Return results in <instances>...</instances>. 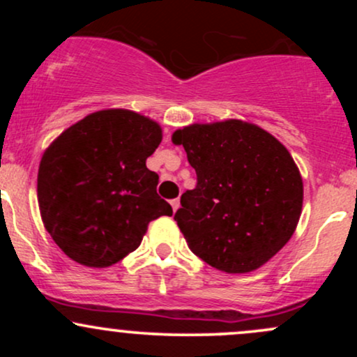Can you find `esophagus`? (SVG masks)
<instances>
[{"instance_id": "34e87169", "label": "esophagus", "mask_w": 357, "mask_h": 357, "mask_svg": "<svg viewBox=\"0 0 357 357\" xmlns=\"http://www.w3.org/2000/svg\"><path fill=\"white\" fill-rule=\"evenodd\" d=\"M171 206H173V211H178V208H179V199H178V198L171 199Z\"/></svg>"}]
</instances>
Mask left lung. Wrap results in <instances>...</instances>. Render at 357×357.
I'll list each match as a JSON object with an SVG mask.
<instances>
[{
  "label": "left lung",
  "instance_id": "8db88e82",
  "mask_svg": "<svg viewBox=\"0 0 357 357\" xmlns=\"http://www.w3.org/2000/svg\"><path fill=\"white\" fill-rule=\"evenodd\" d=\"M171 139L198 176L174 215L191 252L227 273L267 264L292 238L304 202L287 147L240 119L186 126Z\"/></svg>",
  "mask_w": 357,
  "mask_h": 357
}]
</instances>
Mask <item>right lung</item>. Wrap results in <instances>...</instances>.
I'll return each mask as SVG.
<instances>
[{
	"mask_svg": "<svg viewBox=\"0 0 357 357\" xmlns=\"http://www.w3.org/2000/svg\"><path fill=\"white\" fill-rule=\"evenodd\" d=\"M162 141L153 119L127 109L89 114L45 149L38 206L50 236L68 258L105 268L134 252L147 225L171 216L159 176L146 159Z\"/></svg>",
	"mask_w": 357,
	"mask_h": 357,
	"instance_id": "add662e5",
	"label": "right lung"
}]
</instances>
